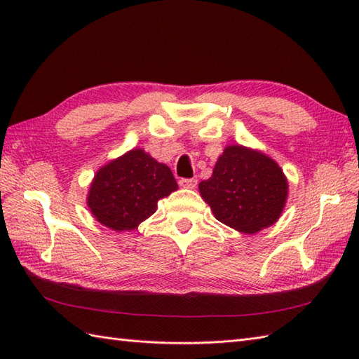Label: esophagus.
<instances>
[{
  "instance_id": "34e87169",
  "label": "esophagus",
  "mask_w": 359,
  "mask_h": 359,
  "mask_svg": "<svg viewBox=\"0 0 359 359\" xmlns=\"http://www.w3.org/2000/svg\"><path fill=\"white\" fill-rule=\"evenodd\" d=\"M179 185L184 188H194L197 185V179H180Z\"/></svg>"
}]
</instances>
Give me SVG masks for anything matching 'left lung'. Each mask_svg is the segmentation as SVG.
I'll list each match as a JSON object with an SVG mask.
<instances>
[{"instance_id": "left-lung-1", "label": "left lung", "mask_w": 359, "mask_h": 359, "mask_svg": "<svg viewBox=\"0 0 359 359\" xmlns=\"http://www.w3.org/2000/svg\"><path fill=\"white\" fill-rule=\"evenodd\" d=\"M199 191L219 222L253 234L279 219L288 182L269 156L230 144L217 158L211 177L199 184Z\"/></svg>"}]
</instances>
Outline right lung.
<instances>
[{
    "instance_id": "right-lung-1",
    "label": "right lung",
    "mask_w": 359,
    "mask_h": 359,
    "mask_svg": "<svg viewBox=\"0 0 359 359\" xmlns=\"http://www.w3.org/2000/svg\"><path fill=\"white\" fill-rule=\"evenodd\" d=\"M175 189L177 182L170 168L135 148L97 171L88 207L102 225L131 231L154 215L157 202Z\"/></svg>"
}]
</instances>
